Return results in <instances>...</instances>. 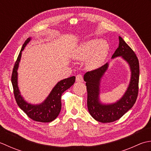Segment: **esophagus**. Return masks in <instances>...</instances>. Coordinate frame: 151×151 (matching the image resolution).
Here are the masks:
<instances>
[{"instance_id": "esophagus-1", "label": "esophagus", "mask_w": 151, "mask_h": 151, "mask_svg": "<svg viewBox=\"0 0 151 151\" xmlns=\"http://www.w3.org/2000/svg\"><path fill=\"white\" fill-rule=\"evenodd\" d=\"M76 82H78V83L83 82V76L81 74H79L78 76H76Z\"/></svg>"}]
</instances>
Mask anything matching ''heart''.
<instances>
[{"label": "heart", "mask_w": 151, "mask_h": 151, "mask_svg": "<svg viewBox=\"0 0 151 151\" xmlns=\"http://www.w3.org/2000/svg\"><path fill=\"white\" fill-rule=\"evenodd\" d=\"M109 46L100 39H91L83 42L73 52V57L79 60H85L88 69L100 68L107 56Z\"/></svg>", "instance_id": "heart-1"}]
</instances>
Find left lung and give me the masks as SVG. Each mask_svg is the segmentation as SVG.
Wrapping results in <instances>:
<instances>
[{"label": "left lung", "mask_w": 151, "mask_h": 151, "mask_svg": "<svg viewBox=\"0 0 151 151\" xmlns=\"http://www.w3.org/2000/svg\"><path fill=\"white\" fill-rule=\"evenodd\" d=\"M119 47L111 58L121 57L128 63L131 72L128 87L123 96L115 103L103 104L100 99V83L108 69L109 63L93 71L88 72L83 77L87 90L88 112L96 121L107 123L115 121L128 111L135 104L138 94L139 65L136 55L121 36H119Z\"/></svg>", "instance_id": "obj_1"}]
</instances>
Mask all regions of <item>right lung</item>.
Here are the masks:
<instances>
[{"label": "right lung", "instance_id": "1", "mask_svg": "<svg viewBox=\"0 0 151 151\" xmlns=\"http://www.w3.org/2000/svg\"><path fill=\"white\" fill-rule=\"evenodd\" d=\"M30 40L31 38H29L24 42L12 72V83L13 85L14 96L18 106L28 115L29 117L35 121L50 122L54 121L59 115L61 109V96L64 91L73 85L76 81V77L72 76L58 81L49 94L48 96L42 103L32 104L27 102L21 95L18 87L17 70L22 51Z\"/></svg>", "mask_w": 151, "mask_h": 151}]
</instances>
